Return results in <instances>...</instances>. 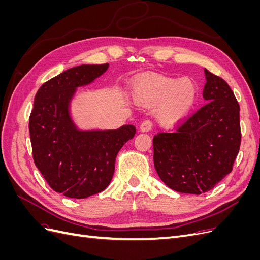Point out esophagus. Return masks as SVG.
Returning a JSON list of instances; mask_svg holds the SVG:
<instances>
[{
	"mask_svg": "<svg viewBox=\"0 0 260 260\" xmlns=\"http://www.w3.org/2000/svg\"><path fill=\"white\" fill-rule=\"evenodd\" d=\"M153 128V123L151 120H144L140 125V130L142 132H148Z\"/></svg>",
	"mask_w": 260,
	"mask_h": 260,
	"instance_id": "34e87169",
	"label": "esophagus"
}]
</instances>
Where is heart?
Instances as JSON below:
<instances>
[{"instance_id":"1","label":"heart","mask_w":260,"mask_h":260,"mask_svg":"<svg viewBox=\"0 0 260 260\" xmlns=\"http://www.w3.org/2000/svg\"><path fill=\"white\" fill-rule=\"evenodd\" d=\"M198 89L190 79L179 80L160 75H146L133 86V99L138 104L156 107V117L164 125H172L183 118L193 107Z\"/></svg>"}]
</instances>
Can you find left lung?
Instances as JSON below:
<instances>
[{"mask_svg": "<svg viewBox=\"0 0 260 260\" xmlns=\"http://www.w3.org/2000/svg\"><path fill=\"white\" fill-rule=\"evenodd\" d=\"M206 105L153 138L154 166L180 193L202 194L232 171L241 146L240 105L222 78L205 69Z\"/></svg>", "mask_w": 260, "mask_h": 260, "instance_id": "1", "label": "left lung"}]
</instances>
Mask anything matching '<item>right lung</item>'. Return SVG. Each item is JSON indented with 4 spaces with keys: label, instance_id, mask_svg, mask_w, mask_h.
I'll use <instances>...</instances> for the list:
<instances>
[{
    "label": "right lung",
    "instance_id": "add662e5",
    "mask_svg": "<svg viewBox=\"0 0 260 260\" xmlns=\"http://www.w3.org/2000/svg\"><path fill=\"white\" fill-rule=\"evenodd\" d=\"M108 64L70 68L38 90L29 118L34 161L55 192L86 199L111 183L118 152L136 135L132 124L117 130L82 132L68 113L75 89L104 74Z\"/></svg>",
    "mask_w": 260,
    "mask_h": 260
}]
</instances>
